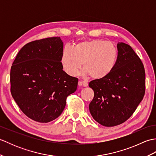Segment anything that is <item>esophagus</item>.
<instances>
[{
	"label": "esophagus",
	"mask_w": 156,
	"mask_h": 156,
	"mask_svg": "<svg viewBox=\"0 0 156 156\" xmlns=\"http://www.w3.org/2000/svg\"><path fill=\"white\" fill-rule=\"evenodd\" d=\"M88 83L87 82H86L84 81H80L78 82V86H80V87H88Z\"/></svg>",
	"instance_id": "34e87169"
}]
</instances>
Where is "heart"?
Masks as SVG:
<instances>
[{"mask_svg": "<svg viewBox=\"0 0 156 156\" xmlns=\"http://www.w3.org/2000/svg\"><path fill=\"white\" fill-rule=\"evenodd\" d=\"M117 51L111 42L101 39L78 43L74 47H65L62 55V65L66 74L75 76L82 67L84 74L94 80L105 78L113 69Z\"/></svg>", "mask_w": 156, "mask_h": 156, "instance_id": "b5f03b06", "label": "heart"}]
</instances>
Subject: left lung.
Segmentation results:
<instances>
[{
    "label": "left lung",
    "instance_id": "obj_1",
    "mask_svg": "<svg viewBox=\"0 0 156 156\" xmlns=\"http://www.w3.org/2000/svg\"><path fill=\"white\" fill-rule=\"evenodd\" d=\"M118 55L107 77L89 82L94 96L89 110L94 120L105 127L126 121L143 100L145 73L143 63L130 45L117 44Z\"/></svg>",
    "mask_w": 156,
    "mask_h": 156
}]
</instances>
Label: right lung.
<instances>
[{
  "instance_id": "right-lung-1",
  "label": "right lung",
  "mask_w": 156,
  "mask_h": 156,
  "mask_svg": "<svg viewBox=\"0 0 156 156\" xmlns=\"http://www.w3.org/2000/svg\"><path fill=\"white\" fill-rule=\"evenodd\" d=\"M60 37L25 45L11 69V92L20 109L32 120L48 122L58 118L66 98L76 90L78 79L63 70Z\"/></svg>"
}]
</instances>
